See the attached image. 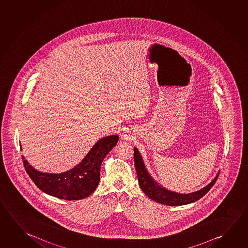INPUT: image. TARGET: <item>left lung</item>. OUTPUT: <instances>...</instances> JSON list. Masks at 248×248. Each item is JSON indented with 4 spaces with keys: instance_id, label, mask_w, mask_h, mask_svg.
<instances>
[{
    "instance_id": "left-lung-1",
    "label": "left lung",
    "mask_w": 248,
    "mask_h": 248,
    "mask_svg": "<svg viewBox=\"0 0 248 248\" xmlns=\"http://www.w3.org/2000/svg\"><path fill=\"white\" fill-rule=\"evenodd\" d=\"M134 161L135 167L138 172V182L141 190L149 198L154 201L160 202L161 204L169 206H180L191 203L198 201V199L202 198L204 195L210 191L213 186L218 176L199 191L188 193V194H180L174 191H169L159 183H157L155 179L149 174V171L145 167L144 162L142 160L141 155L137 148H134Z\"/></svg>"
}]
</instances>
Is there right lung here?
<instances>
[{
  "label": "right lung",
  "mask_w": 248,
  "mask_h": 248,
  "mask_svg": "<svg viewBox=\"0 0 248 248\" xmlns=\"http://www.w3.org/2000/svg\"><path fill=\"white\" fill-rule=\"evenodd\" d=\"M118 139L119 137L117 135L100 139L93 145L80 163L62 173L38 171L28 164L22 155L24 167L31 179L46 194L65 200L88 198L99 185L102 161L107 154L114 148Z\"/></svg>",
  "instance_id": "obj_1"
}]
</instances>
